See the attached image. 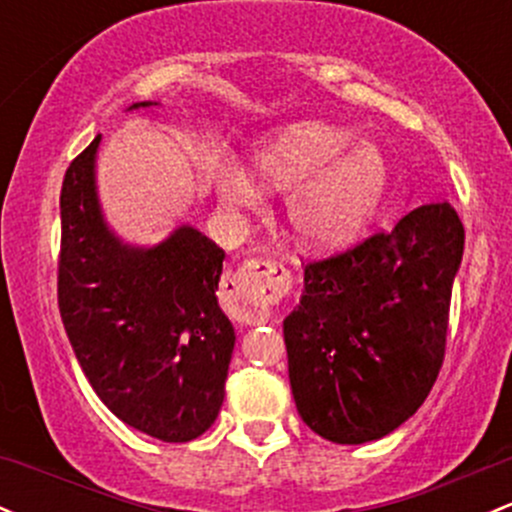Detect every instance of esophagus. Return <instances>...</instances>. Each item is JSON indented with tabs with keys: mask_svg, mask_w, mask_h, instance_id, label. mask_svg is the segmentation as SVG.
Returning <instances> with one entry per match:
<instances>
[{
	"mask_svg": "<svg viewBox=\"0 0 512 512\" xmlns=\"http://www.w3.org/2000/svg\"><path fill=\"white\" fill-rule=\"evenodd\" d=\"M291 277L272 260H247L226 279L228 316L245 325H260L269 318V308L289 291Z\"/></svg>",
	"mask_w": 512,
	"mask_h": 512,
	"instance_id": "1",
	"label": "esophagus"
}]
</instances>
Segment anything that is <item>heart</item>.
Masks as SVG:
<instances>
[{
  "mask_svg": "<svg viewBox=\"0 0 512 512\" xmlns=\"http://www.w3.org/2000/svg\"><path fill=\"white\" fill-rule=\"evenodd\" d=\"M355 143L345 128L323 121H299L257 145L252 174L272 192L289 189L286 223L308 250H340L355 243L379 211L389 189V162L372 143ZM233 160L216 170L223 204L250 209L260 189Z\"/></svg>",
  "mask_w": 512,
  "mask_h": 512,
  "instance_id": "1",
  "label": "heart"
}]
</instances>
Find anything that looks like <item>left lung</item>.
<instances>
[{
	"instance_id": "obj_1",
	"label": "left lung",
	"mask_w": 512,
	"mask_h": 512,
	"mask_svg": "<svg viewBox=\"0 0 512 512\" xmlns=\"http://www.w3.org/2000/svg\"><path fill=\"white\" fill-rule=\"evenodd\" d=\"M462 252L464 226L442 201L308 262L301 303L284 318L291 393L308 428L362 445L423 406L445 359Z\"/></svg>"
}]
</instances>
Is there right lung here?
Wrapping results in <instances>:
<instances>
[{"instance_id": "obj_1", "label": "right lung", "mask_w": 512, "mask_h": 512, "mask_svg": "<svg viewBox=\"0 0 512 512\" xmlns=\"http://www.w3.org/2000/svg\"><path fill=\"white\" fill-rule=\"evenodd\" d=\"M99 140L70 162L60 192L65 333L116 418L162 442L196 440L221 411L235 345L216 299L226 252L192 226L155 247L123 245L99 209Z\"/></svg>"}]
</instances>
